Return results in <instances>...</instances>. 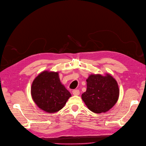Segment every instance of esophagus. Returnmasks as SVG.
Instances as JSON below:
<instances>
[{
  "label": "esophagus",
  "mask_w": 146,
  "mask_h": 146,
  "mask_svg": "<svg viewBox=\"0 0 146 146\" xmlns=\"http://www.w3.org/2000/svg\"><path fill=\"white\" fill-rule=\"evenodd\" d=\"M80 94V91L78 90H74L73 91V94L74 96H78Z\"/></svg>",
  "instance_id": "obj_1"
}]
</instances>
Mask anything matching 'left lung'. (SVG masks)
Returning <instances> with one entry per match:
<instances>
[{
    "instance_id": "obj_1",
    "label": "left lung",
    "mask_w": 146,
    "mask_h": 146,
    "mask_svg": "<svg viewBox=\"0 0 146 146\" xmlns=\"http://www.w3.org/2000/svg\"><path fill=\"white\" fill-rule=\"evenodd\" d=\"M87 90L82 94V99L92 112H107L117 103L119 88L115 79L110 74L90 75L87 79Z\"/></svg>"
}]
</instances>
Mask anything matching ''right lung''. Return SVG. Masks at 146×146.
I'll use <instances>...</instances> for the list:
<instances>
[{"instance_id":"1","label":"right lung","mask_w":146,"mask_h":146,"mask_svg":"<svg viewBox=\"0 0 146 146\" xmlns=\"http://www.w3.org/2000/svg\"><path fill=\"white\" fill-rule=\"evenodd\" d=\"M31 95L38 108L48 113L61 110L71 97L61 83L58 73L48 71L41 72L34 80Z\"/></svg>"}]
</instances>
